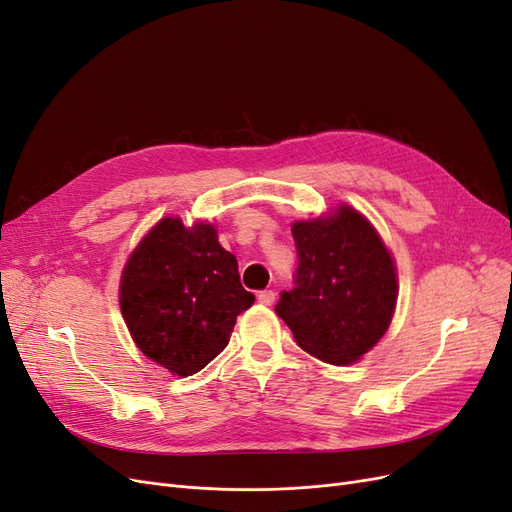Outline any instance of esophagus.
<instances>
[{
  "label": "esophagus",
  "instance_id": "esophagus-1",
  "mask_svg": "<svg viewBox=\"0 0 512 512\" xmlns=\"http://www.w3.org/2000/svg\"><path fill=\"white\" fill-rule=\"evenodd\" d=\"M258 301H260L262 305H273L275 292H273V290H260V292H258Z\"/></svg>",
  "mask_w": 512,
  "mask_h": 512
}]
</instances>
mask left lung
Instances as JSON below:
<instances>
[{
	"instance_id": "obj_1",
	"label": "left lung",
	"mask_w": 512,
	"mask_h": 512,
	"mask_svg": "<svg viewBox=\"0 0 512 512\" xmlns=\"http://www.w3.org/2000/svg\"><path fill=\"white\" fill-rule=\"evenodd\" d=\"M299 267L275 305L316 359L348 365L378 344L393 318L397 275L378 232L342 205L331 218L292 226Z\"/></svg>"
}]
</instances>
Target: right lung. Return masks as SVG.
Segmentation results:
<instances>
[{"instance_id":"right-lung-1","label":"right lung","mask_w":512,"mask_h":512,"mask_svg":"<svg viewBox=\"0 0 512 512\" xmlns=\"http://www.w3.org/2000/svg\"><path fill=\"white\" fill-rule=\"evenodd\" d=\"M119 303L141 352L177 376H192L226 348L254 294L241 286L237 258L211 224L185 228L166 218L130 256Z\"/></svg>"}]
</instances>
